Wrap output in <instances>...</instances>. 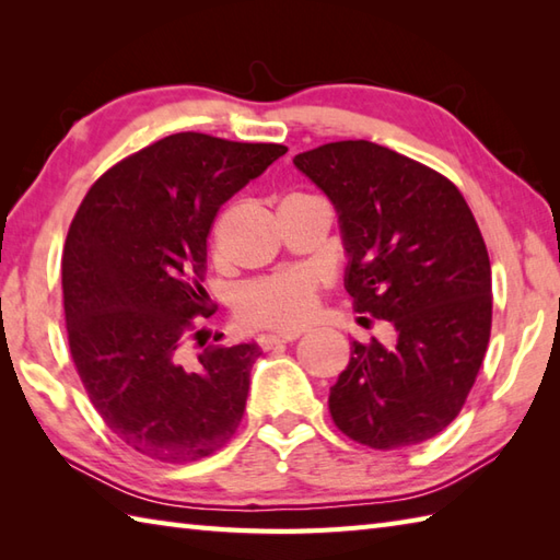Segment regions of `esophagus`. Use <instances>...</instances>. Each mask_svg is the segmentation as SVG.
<instances>
[{"label":"esophagus","mask_w":560,"mask_h":560,"mask_svg":"<svg viewBox=\"0 0 560 560\" xmlns=\"http://www.w3.org/2000/svg\"><path fill=\"white\" fill-rule=\"evenodd\" d=\"M299 337H301V331H287V335H261L257 339V343L261 349H273V347H279V343H289Z\"/></svg>","instance_id":"34e87169"}]
</instances>
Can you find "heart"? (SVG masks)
Masks as SVG:
<instances>
[{
    "label": "heart",
    "mask_w": 560,
    "mask_h": 560,
    "mask_svg": "<svg viewBox=\"0 0 560 560\" xmlns=\"http://www.w3.org/2000/svg\"><path fill=\"white\" fill-rule=\"evenodd\" d=\"M319 287L305 269H287L247 281L235 293L233 313L249 329L295 331L317 315Z\"/></svg>",
    "instance_id": "1"
}]
</instances>
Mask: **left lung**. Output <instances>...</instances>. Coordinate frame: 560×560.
Returning a JSON list of instances; mask_svg holds the SVG:
<instances>
[{"label": "left lung", "instance_id": "1", "mask_svg": "<svg viewBox=\"0 0 560 560\" xmlns=\"http://www.w3.org/2000/svg\"><path fill=\"white\" fill-rule=\"evenodd\" d=\"M335 201L361 323L397 341L351 343L329 389L331 421L373 450L423 443L457 419L491 337V261L457 185L373 141H331L293 159Z\"/></svg>", "mask_w": 560, "mask_h": 560}]
</instances>
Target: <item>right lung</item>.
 I'll return each instance as SVG.
<instances>
[{"mask_svg": "<svg viewBox=\"0 0 560 560\" xmlns=\"http://www.w3.org/2000/svg\"><path fill=\"white\" fill-rule=\"evenodd\" d=\"M289 149L180 132L105 171L71 219V361L105 425L159 462L221 450L243 421L257 343H207V237L223 201ZM197 348L195 360L188 349Z\"/></svg>", "mask_w": 560, "mask_h": 560, "instance_id": "right-lung-1", "label": "right lung"}]
</instances>
